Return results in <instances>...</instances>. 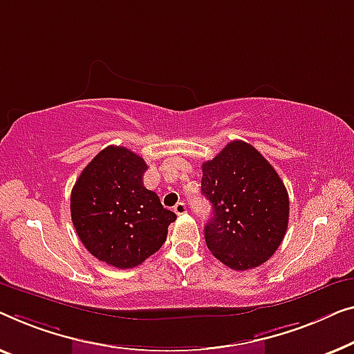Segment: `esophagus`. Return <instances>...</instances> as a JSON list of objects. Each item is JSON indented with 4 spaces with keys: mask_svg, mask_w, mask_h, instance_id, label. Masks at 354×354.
I'll return each mask as SVG.
<instances>
[{
    "mask_svg": "<svg viewBox=\"0 0 354 354\" xmlns=\"http://www.w3.org/2000/svg\"><path fill=\"white\" fill-rule=\"evenodd\" d=\"M173 210H175L176 215H184V213L187 212V208H186V203H184V202H178L176 205H175V208H173Z\"/></svg>",
    "mask_w": 354,
    "mask_h": 354,
    "instance_id": "obj_1",
    "label": "esophagus"
}]
</instances>
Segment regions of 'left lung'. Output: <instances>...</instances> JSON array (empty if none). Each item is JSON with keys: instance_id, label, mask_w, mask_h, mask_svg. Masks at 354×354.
Instances as JSON below:
<instances>
[{"instance_id": "left-lung-1", "label": "left lung", "mask_w": 354, "mask_h": 354, "mask_svg": "<svg viewBox=\"0 0 354 354\" xmlns=\"http://www.w3.org/2000/svg\"><path fill=\"white\" fill-rule=\"evenodd\" d=\"M202 194L213 216L205 226L208 250L236 271L274 255L288 225V194L271 163L243 141H232L202 165Z\"/></svg>"}]
</instances>
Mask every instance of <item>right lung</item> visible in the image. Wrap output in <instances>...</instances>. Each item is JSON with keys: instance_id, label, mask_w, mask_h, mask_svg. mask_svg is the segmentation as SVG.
Instances as JSON below:
<instances>
[{"instance_id": "add662e5", "label": "right lung", "mask_w": 354, "mask_h": 354, "mask_svg": "<svg viewBox=\"0 0 354 354\" xmlns=\"http://www.w3.org/2000/svg\"><path fill=\"white\" fill-rule=\"evenodd\" d=\"M146 162L127 147L102 149L78 176L71 196L72 223L86 250L120 270L134 268L167 241L176 215L144 187Z\"/></svg>"}]
</instances>
